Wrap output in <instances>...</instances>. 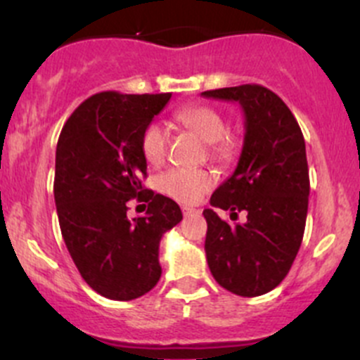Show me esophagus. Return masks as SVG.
<instances>
[{
  "label": "esophagus",
  "mask_w": 360,
  "mask_h": 360,
  "mask_svg": "<svg viewBox=\"0 0 360 360\" xmlns=\"http://www.w3.org/2000/svg\"><path fill=\"white\" fill-rule=\"evenodd\" d=\"M183 214L184 216H191V214H200V210L198 209H193V207H183Z\"/></svg>",
  "instance_id": "esophagus-1"
}]
</instances>
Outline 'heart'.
I'll return each mask as SVG.
<instances>
[{"instance_id":"obj_1","label":"heart","mask_w":360,"mask_h":360,"mask_svg":"<svg viewBox=\"0 0 360 360\" xmlns=\"http://www.w3.org/2000/svg\"><path fill=\"white\" fill-rule=\"evenodd\" d=\"M177 122L197 134L209 144V153L216 160L233 158L238 139L226 132V118L219 110L207 104H191L177 111ZM169 148V132L160 122H151L141 134V151L151 165L163 162ZM214 176L203 169H170L158 179L160 191L183 203H197L214 186Z\"/></svg>"}]
</instances>
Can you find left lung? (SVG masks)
Wrapping results in <instances>:
<instances>
[{
	"label": "left lung",
	"instance_id": "obj_1",
	"mask_svg": "<svg viewBox=\"0 0 360 360\" xmlns=\"http://www.w3.org/2000/svg\"><path fill=\"white\" fill-rule=\"evenodd\" d=\"M203 97L237 101L244 110V148L235 172L210 197L230 210V224L214 209L207 221L205 254L217 284L252 297L277 288L292 266L304 233L310 195L307 150L296 118L266 86L238 85L207 90Z\"/></svg>",
	"mask_w": 360,
	"mask_h": 360
}]
</instances>
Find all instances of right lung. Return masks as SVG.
<instances>
[{
    "instance_id": "obj_1",
    "label": "right lung",
    "mask_w": 360,
    "mask_h": 360,
    "mask_svg": "<svg viewBox=\"0 0 360 360\" xmlns=\"http://www.w3.org/2000/svg\"><path fill=\"white\" fill-rule=\"evenodd\" d=\"M172 94L101 92L83 101L64 123L56 151L57 216L83 281L101 296L129 301L157 285L162 235L183 219L179 205L144 190V127ZM148 203L129 220L126 202Z\"/></svg>"
}]
</instances>
